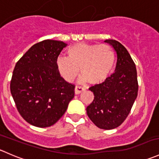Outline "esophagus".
<instances>
[{
  "label": "esophagus",
  "mask_w": 159,
  "mask_h": 159,
  "mask_svg": "<svg viewBox=\"0 0 159 159\" xmlns=\"http://www.w3.org/2000/svg\"><path fill=\"white\" fill-rule=\"evenodd\" d=\"M83 91H84V89H83V88L80 87V86H76V87L75 88V93L76 94H80V93L82 92Z\"/></svg>",
  "instance_id": "1"
}]
</instances>
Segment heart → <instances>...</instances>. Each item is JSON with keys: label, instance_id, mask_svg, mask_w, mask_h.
I'll return each mask as SVG.
<instances>
[{"label": "heart", "instance_id": "obj_1", "mask_svg": "<svg viewBox=\"0 0 159 159\" xmlns=\"http://www.w3.org/2000/svg\"><path fill=\"white\" fill-rule=\"evenodd\" d=\"M67 54L68 57H59L56 65L60 75L68 82H72L81 70V83L101 84L109 77L115 65V53L107 44L80 43L70 47Z\"/></svg>", "mask_w": 159, "mask_h": 159}]
</instances>
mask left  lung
I'll return each instance as SVG.
<instances>
[{
    "label": "left lung",
    "instance_id": "left-lung-1",
    "mask_svg": "<svg viewBox=\"0 0 159 159\" xmlns=\"http://www.w3.org/2000/svg\"><path fill=\"white\" fill-rule=\"evenodd\" d=\"M105 42L116 52L115 73L102 84L90 88L94 98L86 111L97 127L111 130L118 127L127 118L137 98L139 85L135 65L127 49L115 40Z\"/></svg>",
    "mask_w": 159,
    "mask_h": 159
}]
</instances>
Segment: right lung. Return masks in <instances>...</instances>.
I'll list each match as a JSON object with an SVG mask.
<instances>
[{"mask_svg":"<svg viewBox=\"0 0 159 159\" xmlns=\"http://www.w3.org/2000/svg\"><path fill=\"white\" fill-rule=\"evenodd\" d=\"M68 45L44 40L34 44L17 62L11 93L22 118L34 126L50 127L66 111L75 86L61 77L56 61Z\"/></svg>","mask_w":159,"mask_h":159,"instance_id":"1","label":"right lung"}]
</instances>
